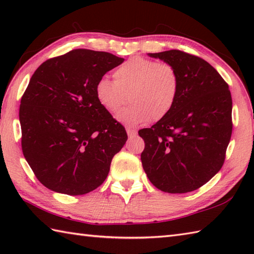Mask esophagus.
<instances>
[{
  "label": "esophagus",
  "mask_w": 254,
  "mask_h": 254,
  "mask_svg": "<svg viewBox=\"0 0 254 254\" xmlns=\"http://www.w3.org/2000/svg\"><path fill=\"white\" fill-rule=\"evenodd\" d=\"M127 136L130 138L134 137L137 134V132L135 130H133V128H127Z\"/></svg>",
  "instance_id": "esophagus-1"
}]
</instances>
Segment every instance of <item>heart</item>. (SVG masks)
I'll return each instance as SVG.
<instances>
[{
	"label": "heart",
	"instance_id": "obj_1",
	"mask_svg": "<svg viewBox=\"0 0 254 254\" xmlns=\"http://www.w3.org/2000/svg\"><path fill=\"white\" fill-rule=\"evenodd\" d=\"M113 79L104 77L97 82L96 98L113 116L130 100L132 105L118 117L127 126L166 118L180 88L179 74L172 64L143 57L131 58L121 64L113 72Z\"/></svg>",
	"mask_w": 254,
	"mask_h": 254
}]
</instances>
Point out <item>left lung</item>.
Instances as JSON below:
<instances>
[{"label": "left lung", "instance_id": "left-lung-1", "mask_svg": "<svg viewBox=\"0 0 254 254\" xmlns=\"http://www.w3.org/2000/svg\"><path fill=\"white\" fill-rule=\"evenodd\" d=\"M149 57L177 68L180 88L169 115L138 131L145 142L143 168L160 191L191 192L224 165L233 132L230 90L216 69L196 56L169 50Z\"/></svg>", "mask_w": 254, "mask_h": 254}]
</instances>
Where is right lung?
<instances>
[{
  "label": "right lung",
  "instance_id": "1",
  "mask_svg": "<svg viewBox=\"0 0 254 254\" xmlns=\"http://www.w3.org/2000/svg\"><path fill=\"white\" fill-rule=\"evenodd\" d=\"M124 59L75 49L51 58L30 78L19 107L21 149L50 190L82 195L98 188L126 144V128L96 98L97 82Z\"/></svg>",
  "mask_w": 254,
  "mask_h": 254
}]
</instances>
